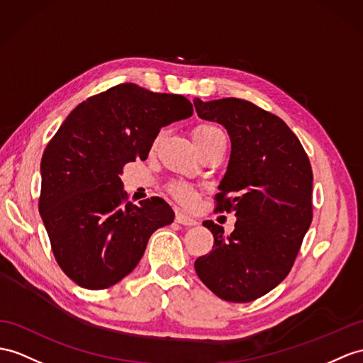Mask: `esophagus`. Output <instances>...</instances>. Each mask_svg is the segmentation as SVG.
<instances>
[{
    "mask_svg": "<svg viewBox=\"0 0 363 363\" xmlns=\"http://www.w3.org/2000/svg\"><path fill=\"white\" fill-rule=\"evenodd\" d=\"M175 222L183 225V226H196V225L199 223L196 218H192V217H189V216H184V214H182V212H177Z\"/></svg>",
    "mask_w": 363,
    "mask_h": 363,
    "instance_id": "34e87169",
    "label": "esophagus"
}]
</instances>
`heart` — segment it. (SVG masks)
Wrapping results in <instances>:
<instances>
[{
    "mask_svg": "<svg viewBox=\"0 0 363 363\" xmlns=\"http://www.w3.org/2000/svg\"><path fill=\"white\" fill-rule=\"evenodd\" d=\"M164 137H166L164 130L158 132V135L154 138L152 149H157L158 146H160ZM218 138H223V132L212 125H199L192 130V140H194V143H196L199 151H201L203 147L208 146L209 143H212V141H216ZM169 194L177 201L182 203V205H184V206H192L199 199V191L188 183L169 184Z\"/></svg>",
    "mask_w": 363,
    "mask_h": 363,
    "instance_id": "heart-1",
    "label": "heart"
}]
</instances>
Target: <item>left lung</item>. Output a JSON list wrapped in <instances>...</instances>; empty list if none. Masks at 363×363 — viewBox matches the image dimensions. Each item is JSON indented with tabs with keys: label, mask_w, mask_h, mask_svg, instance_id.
<instances>
[{
	"label": "left lung",
	"mask_w": 363,
	"mask_h": 363,
	"mask_svg": "<svg viewBox=\"0 0 363 363\" xmlns=\"http://www.w3.org/2000/svg\"><path fill=\"white\" fill-rule=\"evenodd\" d=\"M199 117L223 125L231 138L216 211L235 212L229 237L212 220L211 252L196 260L200 280L220 298L246 303L284 280L313 220V169L286 123L251 101L194 100Z\"/></svg>",
	"instance_id": "obj_1"
}]
</instances>
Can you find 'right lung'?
<instances>
[{
  "mask_svg": "<svg viewBox=\"0 0 363 363\" xmlns=\"http://www.w3.org/2000/svg\"><path fill=\"white\" fill-rule=\"evenodd\" d=\"M188 99L123 83L67 115L41 158L38 209L52 252L86 289L109 288L143 257L149 237L174 222L160 197L128 203L123 166L146 160L163 126L189 118Z\"/></svg>",
  "mask_w": 363,
  "mask_h": 363,
  "instance_id": "add662e5",
  "label": "right lung"
}]
</instances>
